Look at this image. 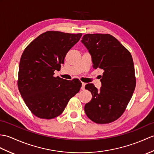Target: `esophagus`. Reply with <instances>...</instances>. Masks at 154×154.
Segmentation results:
<instances>
[{
	"instance_id": "1",
	"label": "esophagus",
	"mask_w": 154,
	"mask_h": 154,
	"mask_svg": "<svg viewBox=\"0 0 154 154\" xmlns=\"http://www.w3.org/2000/svg\"><path fill=\"white\" fill-rule=\"evenodd\" d=\"M85 85H86V83H82V86H81V89H82V90H84V89H85Z\"/></svg>"
}]
</instances>
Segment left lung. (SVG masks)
Here are the masks:
<instances>
[{"instance_id": "8db88e82", "label": "left lung", "mask_w": 154, "mask_h": 154, "mask_svg": "<svg viewBox=\"0 0 154 154\" xmlns=\"http://www.w3.org/2000/svg\"><path fill=\"white\" fill-rule=\"evenodd\" d=\"M92 57L93 68L103 70L100 90L92 83L85 88L92 94L86 103L87 117L98 124L116 121L124 113L136 87L130 52L109 34H86L81 40Z\"/></svg>"}]
</instances>
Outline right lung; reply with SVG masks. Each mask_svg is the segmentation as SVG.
<instances>
[{
  "label": "right lung",
  "instance_id": "right-lung-1",
  "mask_svg": "<svg viewBox=\"0 0 154 154\" xmlns=\"http://www.w3.org/2000/svg\"><path fill=\"white\" fill-rule=\"evenodd\" d=\"M81 33L49 31L32 41L21 55L17 87L31 112L41 119L60 116L81 83L54 77L69 50L79 41Z\"/></svg>",
  "mask_w": 154,
  "mask_h": 154
}]
</instances>
